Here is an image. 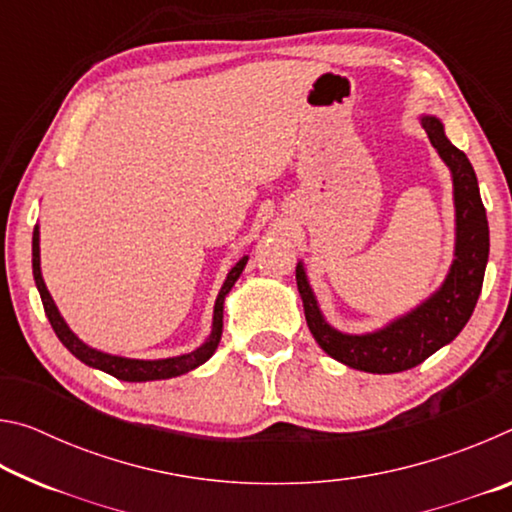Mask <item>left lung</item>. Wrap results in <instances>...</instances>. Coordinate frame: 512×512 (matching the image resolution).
<instances>
[{
	"label": "left lung",
	"mask_w": 512,
	"mask_h": 512,
	"mask_svg": "<svg viewBox=\"0 0 512 512\" xmlns=\"http://www.w3.org/2000/svg\"><path fill=\"white\" fill-rule=\"evenodd\" d=\"M433 149L452 171L454 207H456V246L454 262L440 287L406 316L370 334H343L320 314L314 291L309 287L302 262L296 266V282L305 307L309 332L329 357L363 372H402L415 368L443 345L452 343L470 320L483 287L485 264L490 253L488 216L479 194V183L470 160L447 140L440 119L424 115Z\"/></svg>",
	"instance_id": "1"
}]
</instances>
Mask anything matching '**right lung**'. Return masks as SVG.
I'll list each match as a JSON object with an SVG mask.
<instances>
[{
  "label": "right lung",
  "instance_id": "add662e5",
  "mask_svg": "<svg viewBox=\"0 0 512 512\" xmlns=\"http://www.w3.org/2000/svg\"><path fill=\"white\" fill-rule=\"evenodd\" d=\"M246 262H248V257H241L239 262L230 268L228 277H225L223 287H221L219 296H216V302H214L212 334L207 336V341L201 345V348H196V350L187 352V354H180V357H169V359H153V361L126 359V357H115V354L99 352V350L90 348V345H85L79 339V336H76L72 329L67 327L63 316H60V311L56 307L54 298H51V293L45 287V280H42V271H40V230H38V225H36V228H33V280H36V287H38L40 298H42V307H45V314L49 318L51 327H54V332H56V336L60 339V343H63L65 348L72 352L76 359L83 361L85 366L99 368V370L108 372V375L117 377L121 381L171 379V377L185 375V372L198 368V366H201V363H205L207 359H210L212 354H214V350L219 348V341H221L225 296H228L232 287H235V282L239 280L241 271H244Z\"/></svg>",
  "mask_w": 512,
  "mask_h": 512
}]
</instances>
